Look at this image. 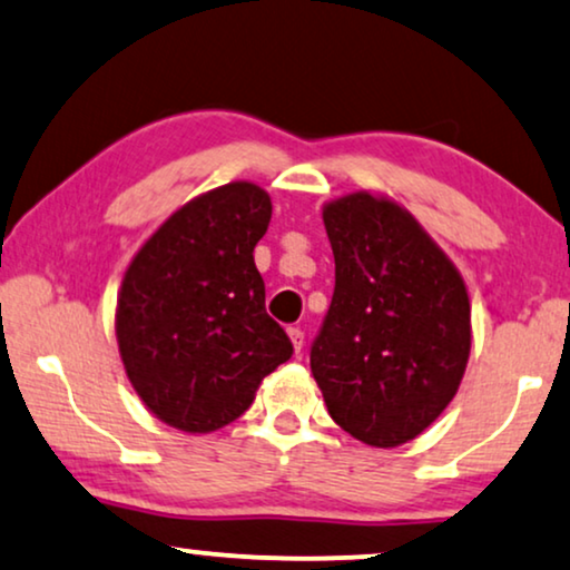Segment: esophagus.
Wrapping results in <instances>:
<instances>
[{"label":"esophagus","mask_w":570,"mask_h":570,"mask_svg":"<svg viewBox=\"0 0 570 570\" xmlns=\"http://www.w3.org/2000/svg\"><path fill=\"white\" fill-rule=\"evenodd\" d=\"M289 338H292V346L294 352H302V346H305V333H302L299 328H289Z\"/></svg>","instance_id":"obj_1"}]
</instances>
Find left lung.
<instances>
[{
  "mask_svg": "<svg viewBox=\"0 0 570 570\" xmlns=\"http://www.w3.org/2000/svg\"><path fill=\"white\" fill-rule=\"evenodd\" d=\"M336 289L309 370L341 430L373 449L422 435L456 396L472 352L464 278L389 195L323 206Z\"/></svg>",
  "mask_w": 570,
  "mask_h": 570,
  "instance_id": "obj_1",
  "label": "left lung"
}]
</instances>
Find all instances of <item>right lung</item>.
<instances>
[{
  "label": "right lung",
  "instance_id": "right-lung-1",
  "mask_svg": "<svg viewBox=\"0 0 570 570\" xmlns=\"http://www.w3.org/2000/svg\"><path fill=\"white\" fill-rule=\"evenodd\" d=\"M271 195L229 181L174 210L127 265L114 313L119 356L148 412L187 435L237 420L292 356L265 313L255 245Z\"/></svg>",
  "mask_w": 570,
  "mask_h": 570
}]
</instances>
